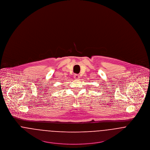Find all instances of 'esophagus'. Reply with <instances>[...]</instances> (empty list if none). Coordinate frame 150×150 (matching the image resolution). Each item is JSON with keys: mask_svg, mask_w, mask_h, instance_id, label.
<instances>
[{"mask_svg": "<svg viewBox=\"0 0 150 150\" xmlns=\"http://www.w3.org/2000/svg\"><path fill=\"white\" fill-rule=\"evenodd\" d=\"M74 79H76V80H78V79H80V76H79V74H76L74 75Z\"/></svg>", "mask_w": 150, "mask_h": 150, "instance_id": "obj_1", "label": "esophagus"}]
</instances>
